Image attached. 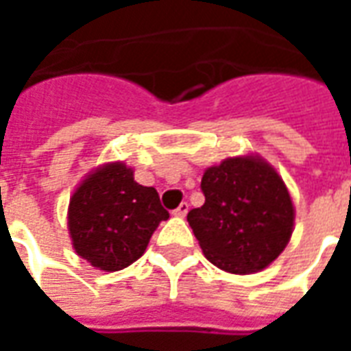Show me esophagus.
I'll return each instance as SVG.
<instances>
[{"label": "esophagus", "instance_id": "1", "mask_svg": "<svg viewBox=\"0 0 351 351\" xmlns=\"http://www.w3.org/2000/svg\"><path fill=\"white\" fill-rule=\"evenodd\" d=\"M188 210H190V205H188V203H180V205L176 206L175 210H173V214L178 216V218H184V216L188 214Z\"/></svg>", "mask_w": 351, "mask_h": 351}]
</instances>
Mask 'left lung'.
Segmentation results:
<instances>
[{"mask_svg": "<svg viewBox=\"0 0 351 351\" xmlns=\"http://www.w3.org/2000/svg\"><path fill=\"white\" fill-rule=\"evenodd\" d=\"M205 205L188 213L206 259L252 274L278 258L291 239L295 208L286 184L259 156L228 158L201 180Z\"/></svg>", "mask_w": 351, "mask_h": 351, "instance_id": "1", "label": "left lung"}]
</instances>
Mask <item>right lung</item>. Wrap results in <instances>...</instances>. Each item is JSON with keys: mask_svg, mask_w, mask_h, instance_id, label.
I'll use <instances>...</instances> for the list:
<instances>
[{"mask_svg": "<svg viewBox=\"0 0 351 351\" xmlns=\"http://www.w3.org/2000/svg\"><path fill=\"white\" fill-rule=\"evenodd\" d=\"M167 218L158 191L135 182L133 169L114 161L79 184L69 201L67 228L80 258L114 272L145 254L156 228Z\"/></svg>", "mask_w": 351, "mask_h": 351, "instance_id": "1", "label": "right lung"}]
</instances>
